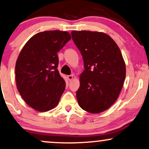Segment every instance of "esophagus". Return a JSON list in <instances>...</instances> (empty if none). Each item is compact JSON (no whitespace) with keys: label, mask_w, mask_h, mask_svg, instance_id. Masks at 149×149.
<instances>
[{"label":"esophagus","mask_w":149,"mask_h":149,"mask_svg":"<svg viewBox=\"0 0 149 149\" xmlns=\"http://www.w3.org/2000/svg\"><path fill=\"white\" fill-rule=\"evenodd\" d=\"M67 77H68V80H69V81H71V80L73 79V75L72 74L68 75Z\"/></svg>","instance_id":"esophagus-1"}]
</instances>
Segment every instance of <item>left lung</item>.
<instances>
[{"mask_svg":"<svg viewBox=\"0 0 149 149\" xmlns=\"http://www.w3.org/2000/svg\"><path fill=\"white\" fill-rule=\"evenodd\" d=\"M71 35L85 67L76 94L78 103L90 113H101L113 104L123 87L126 65L121 51L102 32L72 31Z\"/></svg>","mask_w":149,"mask_h":149,"instance_id":"obj_1","label":"left lung"}]
</instances>
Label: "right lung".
<instances>
[{"label":"right lung","mask_w":149,"mask_h":149,"mask_svg":"<svg viewBox=\"0 0 149 149\" xmlns=\"http://www.w3.org/2000/svg\"><path fill=\"white\" fill-rule=\"evenodd\" d=\"M71 39L67 31H46L31 38L15 65L17 87L28 105L39 111L55 107L66 83L58 70V52Z\"/></svg>","instance_id":"obj_1"}]
</instances>
